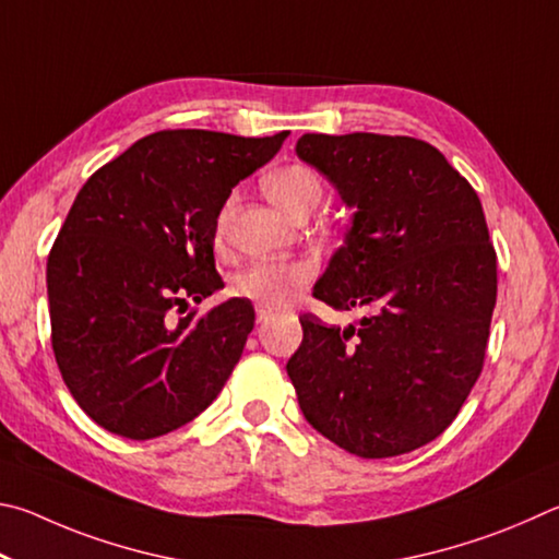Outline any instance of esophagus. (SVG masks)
Listing matches in <instances>:
<instances>
[{"instance_id":"esophagus-1","label":"esophagus","mask_w":559,"mask_h":559,"mask_svg":"<svg viewBox=\"0 0 559 559\" xmlns=\"http://www.w3.org/2000/svg\"><path fill=\"white\" fill-rule=\"evenodd\" d=\"M272 314H274V309H270V307H258V321H260V324H262V321H267Z\"/></svg>"}]
</instances>
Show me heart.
Listing matches in <instances>:
<instances>
[{"label": "heart", "mask_w": 559, "mask_h": 559, "mask_svg": "<svg viewBox=\"0 0 559 559\" xmlns=\"http://www.w3.org/2000/svg\"><path fill=\"white\" fill-rule=\"evenodd\" d=\"M264 189H267L270 199L289 215H295L301 209H314L321 201V193H324L319 174L305 164H289L272 171L264 179ZM233 205L235 195H228L218 209V215H215V238L218 240H223L225 233H228ZM314 274L317 264L311 260L254 262L235 277L233 289L245 299L258 301L260 307L277 309L289 305L301 289H307Z\"/></svg>", "instance_id": "b5f03b06"}]
</instances>
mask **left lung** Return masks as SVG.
<instances>
[{
	"instance_id": "left-lung-1",
	"label": "left lung",
	"mask_w": 559,
	"mask_h": 559,
	"mask_svg": "<svg viewBox=\"0 0 559 559\" xmlns=\"http://www.w3.org/2000/svg\"><path fill=\"white\" fill-rule=\"evenodd\" d=\"M297 154L356 211L314 297L376 309L348 329L299 317V407L350 454H407L454 423L481 376L498 287L481 201L415 136L301 134Z\"/></svg>"
}]
</instances>
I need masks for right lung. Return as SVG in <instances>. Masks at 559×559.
<instances>
[{"mask_svg":"<svg viewBox=\"0 0 559 559\" xmlns=\"http://www.w3.org/2000/svg\"><path fill=\"white\" fill-rule=\"evenodd\" d=\"M287 134L154 132L78 191L46 264L51 346L75 403L107 432L169 435L230 378L254 326L250 301L174 314L223 287L215 215Z\"/></svg>","mask_w":559,"mask_h":559,"instance_id":"obj_1","label":"right lung"}]
</instances>
